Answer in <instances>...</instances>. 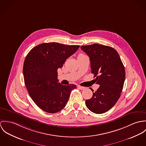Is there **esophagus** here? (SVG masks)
<instances>
[{
    "instance_id": "esophagus-1",
    "label": "esophagus",
    "mask_w": 146,
    "mask_h": 146,
    "mask_svg": "<svg viewBox=\"0 0 146 146\" xmlns=\"http://www.w3.org/2000/svg\"><path fill=\"white\" fill-rule=\"evenodd\" d=\"M78 87L81 90H84L85 89V87H82V86H80V85H78Z\"/></svg>"
}]
</instances>
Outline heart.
<instances>
[{
    "label": "heart",
    "mask_w": 146,
    "mask_h": 146,
    "mask_svg": "<svg viewBox=\"0 0 146 146\" xmlns=\"http://www.w3.org/2000/svg\"><path fill=\"white\" fill-rule=\"evenodd\" d=\"M80 55H84V54H80Z\"/></svg>",
    "instance_id": "heart-1"
}]
</instances>
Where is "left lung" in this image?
<instances>
[{
  "mask_svg": "<svg viewBox=\"0 0 146 146\" xmlns=\"http://www.w3.org/2000/svg\"><path fill=\"white\" fill-rule=\"evenodd\" d=\"M81 48L89 56L91 73L100 85L91 98L86 100V105L94 113H104L120 96L125 78L124 66L117 52L110 46L94 44Z\"/></svg>",
  "mask_w": 146,
  "mask_h": 146,
  "instance_id": "1",
  "label": "left lung"
}]
</instances>
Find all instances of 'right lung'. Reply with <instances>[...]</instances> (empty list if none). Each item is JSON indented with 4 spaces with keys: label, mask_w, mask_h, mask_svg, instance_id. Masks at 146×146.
I'll use <instances>...</instances> for the list:
<instances>
[{
    "label": "right lung",
    "mask_w": 146,
    "mask_h": 146,
    "mask_svg": "<svg viewBox=\"0 0 146 146\" xmlns=\"http://www.w3.org/2000/svg\"><path fill=\"white\" fill-rule=\"evenodd\" d=\"M80 45L44 43L30 50L23 68L25 83L37 106L49 113H56L67 104L73 84L63 86L58 80V69L76 52Z\"/></svg>",
    "instance_id": "1"
}]
</instances>
